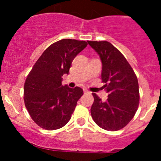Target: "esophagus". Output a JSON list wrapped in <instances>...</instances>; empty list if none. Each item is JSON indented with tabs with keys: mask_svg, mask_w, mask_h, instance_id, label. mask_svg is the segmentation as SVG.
<instances>
[{
	"mask_svg": "<svg viewBox=\"0 0 161 161\" xmlns=\"http://www.w3.org/2000/svg\"><path fill=\"white\" fill-rule=\"evenodd\" d=\"M83 92L84 93H88V92H90V91L88 90H86V89H83Z\"/></svg>",
	"mask_w": 161,
	"mask_h": 161,
	"instance_id": "obj_1",
	"label": "esophagus"
}]
</instances>
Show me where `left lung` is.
Here are the masks:
<instances>
[{"label": "left lung", "instance_id": "8db88e82", "mask_svg": "<svg viewBox=\"0 0 161 161\" xmlns=\"http://www.w3.org/2000/svg\"><path fill=\"white\" fill-rule=\"evenodd\" d=\"M102 62V82L108 92L105 102L92 93L91 116L96 124L108 131L125 127L136 114L139 103L138 79L124 55L108 41H88Z\"/></svg>", "mask_w": 161, "mask_h": 161}]
</instances>
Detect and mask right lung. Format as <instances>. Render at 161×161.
<instances>
[{"instance_id": "obj_1", "label": "right lung", "mask_w": 161, "mask_h": 161, "mask_svg": "<svg viewBox=\"0 0 161 161\" xmlns=\"http://www.w3.org/2000/svg\"><path fill=\"white\" fill-rule=\"evenodd\" d=\"M87 44L71 39L55 42L44 50L29 73L24 85V102L40 127L55 130L71 119L83 90L62 86V76L69 74L74 58Z\"/></svg>"}]
</instances>
